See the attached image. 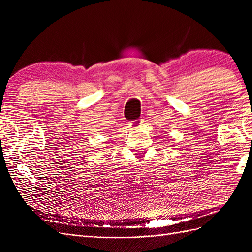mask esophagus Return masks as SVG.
Returning a JSON list of instances; mask_svg holds the SVG:
<instances>
[{"label":"esophagus","mask_w":252,"mask_h":252,"mask_svg":"<svg viewBox=\"0 0 252 252\" xmlns=\"http://www.w3.org/2000/svg\"><path fill=\"white\" fill-rule=\"evenodd\" d=\"M143 124V120H135V121H132L130 124V127L132 128V129H136V128H139V127H141V125Z\"/></svg>","instance_id":"34e87169"}]
</instances>
